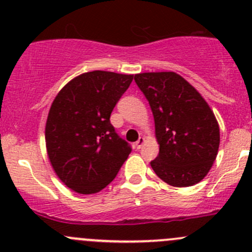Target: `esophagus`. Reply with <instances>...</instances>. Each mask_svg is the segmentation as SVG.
<instances>
[{"instance_id":"esophagus-1","label":"esophagus","mask_w":252,"mask_h":252,"mask_svg":"<svg viewBox=\"0 0 252 252\" xmlns=\"http://www.w3.org/2000/svg\"><path fill=\"white\" fill-rule=\"evenodd\" d=\"M144 142H145V139H144V138H139V140L136 141V144H135L136 149L140 150L141 147H142V145H144Z\"/></svg>"}]
</instances>
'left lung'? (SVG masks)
Segmentation results:
<instances>
[{
    "mask_svg": "<svg viewBox=\"0 0 252 252\" xmlns=\"http://www.w3.org/2000/svg\"><path fill=\"white\" fill-rule=\"evenodd\" d=\"M155 119L159 154L150 162L155 173L172 187H191L212 167L220 147V126L210 106L174 72L134 77Z\"/></svg>",
    "mask_w": 252,
    "mask_h": 252,
    "instance_id": "1",
    "label": "left lung"
}]
</instances>
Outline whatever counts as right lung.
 Segmentation results:
<instances>
[{
    "mask_svg": "<svg viewBox=\"0 0 252 252\" xmlns=\"http://www.w3.org/2000/svg\"><path fill=\"white\" fill-rule=\"evenodd\" d=\"M134 75L84 73L58 93L48 112L45 139L56 174L79 194H95L116 178L131 152L111 124L114 106Z\"/></svg>",
    "mask_w": 252,
    "mask_h": 252,
    "instance_id": "1",
    "label": "right lung"
}]
</instances>
